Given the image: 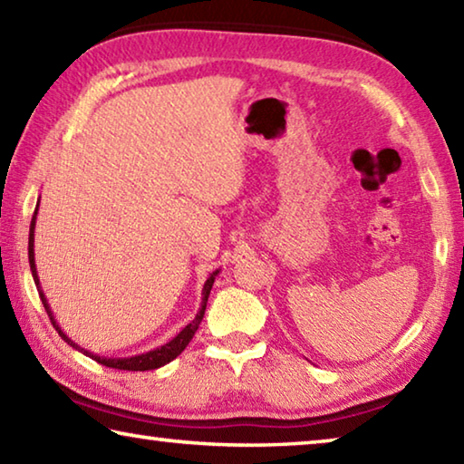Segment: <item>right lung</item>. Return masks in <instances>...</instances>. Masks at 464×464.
Listing matches in <instances>:
<instances>
[{"mask_svg":"<svg viewBox=\"0 0 464 464\" xmlns=\"http://www.w3.org/2000/svg\"><path fill=\"white\" fill-rule=\"evenodd\" d=\"M36 215H38V204H36V210H34V215H33V223H30V237H28V262H30V272H33L34 285H36V288H38V295H41V301H43V304H44V311L49 313L51 324H53L54 329H57L63 340H65L69 345H72V348L80 350L82 354L90 356L92 360H96L98 364H104V366H108V368H119V371H155V368L166 366L168 362H171V360L182 354L184 348H186L188 343H190L192 335L196 334V329H198L200 321H202V317H204V311H207V301H208L210 288H213V285H215V278H217L218 270H215L213 274H210V276L207 278V282H204V286H202V303H200V309H198V313H196V317H194L192 324H188V325L182 329V332H179L176 337H171V340H169L168 343L160 345V348H153V350H149V352H143V354L127 356V358H114V356L108 358V356L93 354V352L82 348L80 343H75V342L72 340V337H69L65 332H63V329H61L59 324H57V319H54V315H53L51 307H49V301H46V296H44V293H43L41 280H38V272H36V262H34V227H36Z\"/></svg>","mask_w":464,"mask_h":464,"instance_id":"right-lung-1","label":"right lung"}]
</instances>
